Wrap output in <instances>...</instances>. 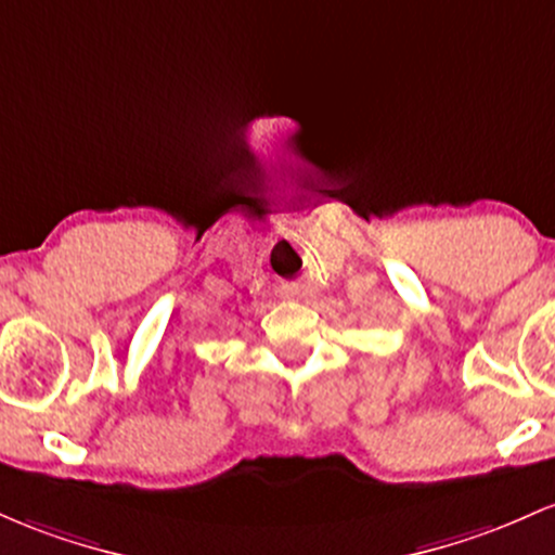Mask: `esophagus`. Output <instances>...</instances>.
<instances>
[{"label":"esophagus","mask_w":555,"mask_h":555,"mask_svg":"<svg viewBox=\"0 0 555 555\" xmlns=\"http://www.w3.org/2000/svg\"><path fill=\"white\" fill-rule=\"evenodd\" d=\"M276 295H279V297H284V300H292V297L300 295V287H297L295 282H282V284H279Z\"/></svg>","instance_id":"esophagus-1"}]
</instances>
